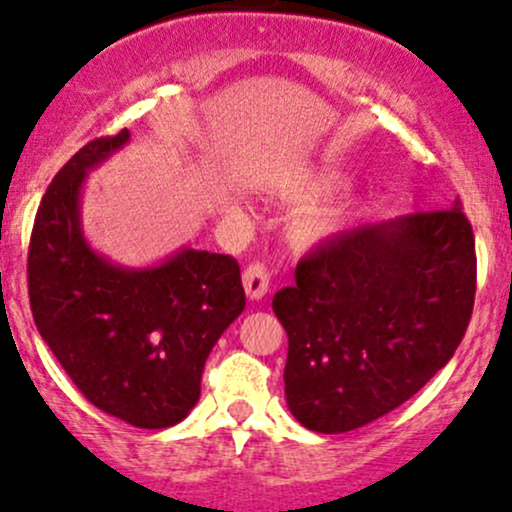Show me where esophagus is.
I'll list each match as a JSON object with an SVG mask.
<instances>
[{
  "mask_svg": "<svg viewBox=\"0 0 512 512\" xmlns=\"http://www.w3.org/2000/svg\"><path fill=\"white\" fill-rule=\"evenodd\" d=\"M242 287H245V294L247 299L252 301H260L262 297L267 294V289H270V274L262 265H250L242 274Z\"/></svg>",
  "mask_w": 512,
  "mask_h": 512,
  "instance_id": "1",
  "label": "esophagus"
}]
</instances>
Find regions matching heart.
Here are the masks:
<instances>
[{"mask_svg":"<svg viewBox=\"0 0 512 512\" xmlns=\"http://www.w3.org/2000/svg\"><path fill=\"white\" fill-rule=\"evenodd\" d=\"M348 186V179L343 174H309L301 179L292 181L282 188V196L289 201H309V198L328 196V193L338 191V188ZM353 208L348 203H338V206H324V208H311L294 223L292 235L301 247H316L324 242L338 238L343 230L351 225Z\"/></svg>","mask_w":512,"mask_h":512,"instance_id":"heart-1","label":"heart"}]
</instances>
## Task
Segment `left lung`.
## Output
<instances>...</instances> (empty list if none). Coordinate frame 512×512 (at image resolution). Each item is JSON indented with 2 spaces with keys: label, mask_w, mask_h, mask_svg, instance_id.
Instances as JSON below:
<instances>
[{
  "label": "left lung",
  "mask_w": 512,
  "mask_h": 512,
  "mask_svg": "<svg viewBox=\"0 0 512 512\" xmlns=\"http://www.w3.org/2000/svg\"><path fill=\"white\" fill-rule=\"evenodd\" d=\"M274 294L289 336L284 397L306 429L343 434L407 402L451 360L471 321L476 245L456 198L346 230Z\"/></svg>",
  "instance_id": "1"
}]
</instances>
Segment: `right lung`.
Listing matches in <instances>:
<instances>
[{
  "label": "right lung",
  "mask_w": 512,
  "mask_h": 512,
  "mask_svg": "<svg viewBox=\"0 0 512 512\" xmlns=\"http://www.w3.org/2000/svg\"><path fill=\"white\" fill-rule=\"evenodd\" d=\"M127 142L129 129L88 142L43 193L26 270L31 314L98 410L166 429L196 407L208 355L245 309V289L230 255L181 247L127 267L93 250L80 223L85 179Z\"/></svg>",
  "instance_id": "right-lung-1"
}]
</instances>
